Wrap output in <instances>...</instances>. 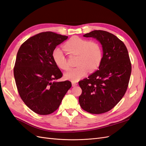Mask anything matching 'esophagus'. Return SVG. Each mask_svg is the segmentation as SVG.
<instances>
[{"mask_svg":"<svg viewBox=\"0 0 146 146\" xmlns=\"http://www.w3.org/2000/svg\"><path fill=\"white\" fill-rule=\"evenodd\" d=\"M72 86H76L77 85V83L74 82H72Z\"/></svg>","mask_w":146,"mask_h":146,"instance_id":"esophagus-1","label":"esophagus"}]
</instances>
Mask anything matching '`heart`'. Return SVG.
<instances>
[{
	"label": "heart",
	"instance_id": "heart-1",
	"mask_svg": "<svg viewBox=\"0 0 146 146\" xmlns=\"http://www.w3.org/2000/svg\"><path fill=\"white\" fill-rule=\"evenodd\" d=\"M63 49L71 57L77 56L76 64L77 67L64 74L66 79L78 81L90 72L99 68L103 58V51L100 44L95 41H88L78 36H72L63 46ZM54 63L60 69L68 70L69 65L66 57L59 48L52 53Z\"/></svg>",
	"mask_w": 146,
	"mask_h": 146
}]
</instances>
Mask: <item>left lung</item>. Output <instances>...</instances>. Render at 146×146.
<instances>
[{
    "mask_svg": "<svg viewBox=\"0 0 146 146\" xmlns=\"http://www.w3.org/2000/svg\"><path fill=\"white\" fill-rule=\"evenodd\" d=\"M83 36L100 41L103 58L99 70L78 82L82 90L79 104L90 113H104L115 107L125 94L131 72L129 55L124 43L111 33L94 30Z\"/></svg>",
    "mask_w": 146,
    "mask_h": 146,
    "instance_id": "obj_1",
    "label": "left lung"
}]
</instances>
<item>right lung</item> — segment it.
<instances>
[{
  "label": "right lung",
  "mask_w": 146,
  "mask_h": 146,
  "mask_svg": "<svg viewBox=\"0 0 146 146\" xmlns=\"http://www.w3.org/2000/svg\"><path fill=\"white\" fill-rule=\"evenodd\" d=\"M67 38L52 32H41L27 39L17 52L14 67L17 91L25 104L38 114L56 111L72 86L69 80L54 82L63 74L52 53Z\"/></svg>",
  "instance_id": "obj_1"
}]
</instances>
